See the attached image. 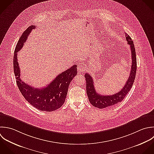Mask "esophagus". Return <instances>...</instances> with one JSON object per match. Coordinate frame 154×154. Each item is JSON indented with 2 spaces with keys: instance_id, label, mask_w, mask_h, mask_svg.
Masks as SVG:
<instances>
[{
  "instance_id": "34e87169",
  "label": "esophagus",
  "mask_w": 154,
  "mask_h": 154,
  "mask_svg": "<svg viewBox=\"0 0 154 154\" xmlns=\"http://www.w3.org/2000/svg\"><path fill=\"white\" fill-rule=\"evenodd\" d=\"M77 71L79 73H83L84 71H85V66L82 65H79L77 68Z\"/></svg>"
}]
</instances>
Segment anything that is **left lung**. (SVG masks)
<instances>
[{
  "label": "left lung",
  "instance_id": "left-lung-1",
  "mask_svg": "<svg viewBox=\"0 0 154 154\" xmlns=\"http://www.w3.org/2000/svg\"><path fill=\"white\" fill-rule=\"evenodd\" d=\"M125 37L127 41L128 42V44L130 45L132 65L129 78L124 88L119 92L111 95H102L98 94L94 88V80L91 75L88 73H86L85 75L86 82V93L88 99L91 104L95 107L99 109H104L108 107L113 106L121 102L125 97L127 94L130 92L134 83L137 70L136 50L133 41H132L131 37L127 33H125Z\"/></svg>",
  "mask_w": 154,
  "mask_h": 154
}]
</instances>
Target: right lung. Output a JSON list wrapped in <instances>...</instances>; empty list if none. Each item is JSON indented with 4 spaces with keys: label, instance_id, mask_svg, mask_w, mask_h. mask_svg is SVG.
<instances>
[{
    "label": "right lung",
    "instance_id": "1",
    "mask_svg": "<svg viewBox=\"0 0 154 154\" xmlns=\"http://www.w3.org/2000/svg\"><path fill=\"white\" fill-rule=\"evenodd\" d=\"M36 28L33 25L29 26L20 38L15 48L14 54V71L17 86L24 98L32 106L41 111L52 112L59 109L64 103L69 83L77 75V65L59 74L46 87L34 88L25 83L20 79V70L17 60V52L26 42L29 34Z\"/></svg>",
    "mask_w": 154,
    "mask_h": 154
}]
</instances>
